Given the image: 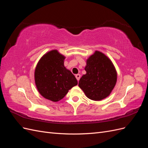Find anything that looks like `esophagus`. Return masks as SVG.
I'll use <instances>...</instances> for the list:
<instances>
[{"instance_id": "1", "label": "esophagus", "mask_w": 148, "mask_h": 148, "mask_svg": "<svg viewBox=\"0 0 148 148\" xmlns=\"http://www.w3.org/2000/svg\"><path fill=\"white\" fill-rule=\"evenodd\" d=\"M75 77H76V78H77V81L78 82L79 80V79H80V77H81V75H80L79 74H77V75H75Z\"/></svg>"}]
</instances>
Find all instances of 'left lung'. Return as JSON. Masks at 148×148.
Listing matches in <instances>:
<instances>
[{
    "label": "left lung",
    "instance_id": "8db88e82",
    "mask_svg": "<svg viewBox=\"0 0 148 148\" xmlns=\"http://www.w3.org/2000/svg\"><path fill=\"white\" fill-rule=\"evenodd\" d=\"M86 73L79 81L78 86L89 99L101 101L114 89L117 73L112 62L104 53L96 51L86 60Z\"/></svg>",
    "mask_w": 148,
    "mask_h": 148
}]
</instances>
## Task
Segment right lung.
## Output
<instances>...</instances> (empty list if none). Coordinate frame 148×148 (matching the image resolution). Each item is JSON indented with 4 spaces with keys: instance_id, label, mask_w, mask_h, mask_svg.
I'll list each match as a JSON object with an SVG mask.
<instances>
[{
    "instance_id": "right-lung-1",
    "label": "right lung",
    "mask_w": 148,
    "mask_h": 148,
    "mask_svg": "<svg viewBox=\"0 0 148 148\" xmlns=\"http://www.w3.org/2000/svg\"><path fill=\"white\" fill-rule=\"evenodd\" d=\"M65 57L56 49L44 54L34 70V82L38 92L52 102L62 99L70 89L78 84L71 71L64 66Z\"/></svg>"
}]
</instances>
